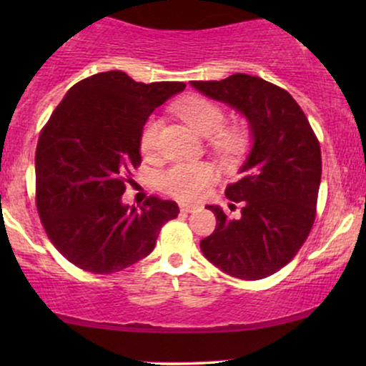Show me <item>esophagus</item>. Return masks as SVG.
<instances>
[{"label": "esophagus", "instance_id": "esophagus-1", "mask_svg": "<svg viewBox=\"0 0 366 366\" xmlns=\"http://www.w3.org/2000/svg\"><path fill=\"white\" fill-rule=\"evenodd\" d=\"M196 209H199V207H197V204H191V203H180V212L191 213V212H196Z\"/></svg>", "mask_w": 366, "mask_h": 366}]
</instances>
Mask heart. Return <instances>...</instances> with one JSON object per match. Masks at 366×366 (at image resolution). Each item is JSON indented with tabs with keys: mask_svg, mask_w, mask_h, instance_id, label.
Returning <instances> with one entry per match:
<instances>
[{
	"mask_svg": "<svg viewBox=\"0 0 366 366\" xmlns=\"http://www.w3.org/2000/svg\"><path fill=\"white\" fill-rule=\"evenodd\" d=\"M175 112L192 130L201 136H209L213 149L220 154H236L246 142L242 127H222L225 112L220 104L203 96H186L175 104ZM159 130L158 117H149L142 125L139 146L144 157H153L157 151ZM215 179V172L208 163H175L159 175V187L179 199H197L207 192Z\"/></svg>",
	"mask_w": 366,
	"mask_h": 366,
	"instance_id": "obj_1",
	"label": "heart"
}]
</instances>
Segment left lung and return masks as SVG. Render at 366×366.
I'll use <instances>...</instances> for the list:
<instances>
[{
    "label": "left lung",
    "instance_id": "8db88e82",
    "mask_svg": "<svg viewBox=\"0 0 366 366\" xmlns=\"http://www.w3.org/2000/svg\"><path fill=\"white\" fill-rule=\"evenodd\" d=\"M191 86L241 113L251 144L239 169L242 177L225 189L241 203V218L217 217L212 236L199 242L204 258L225 274L258 280L279 272L300 251L315 222L322 177L320 144L312 125L287 91L247 74Z\"/></svg>",
    "mask_w": 366,
    "mask_h": 366
}]
</instances>
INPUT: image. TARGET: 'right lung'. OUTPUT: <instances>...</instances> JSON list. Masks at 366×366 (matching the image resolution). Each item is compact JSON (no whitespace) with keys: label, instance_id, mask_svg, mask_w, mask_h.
<instances>
[{"label":"right lung","instance_id":"add662e5","mask_svg":"<svg viewBox=\"0 0 366 366\" xmlns=\"http://www.w3.org/2000/svg\"><path fill=\"white\" fill-rule=\"evenodd\" d=\"M184 82H136L120 70L70 87L36 149V203L60 253L92 274H115L154 249L175 201L122 203L125 175L141 163L142 125Z\"/></svg>","mask_w":366,"mask_h":366}]
</instances>
